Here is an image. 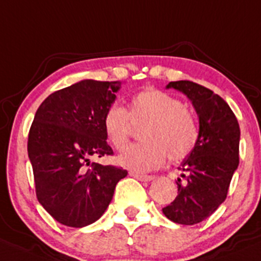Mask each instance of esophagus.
<instances>
[{
  "label": "esophagus",
  "instance_id": "1",
  "mask_svg": "<svg viewBox=\"0 0 261 261\" xmlns=\"http://www.w3.org/2000/svg\"><path fill=\"white\" fill-rule=\"evenodd\" d=\"M129 174L132 175L133 178H136V179L138 180H142V182H150V180L153 179L152 175H146V174H141V173H137V172H130Z\"/></svg>",
  "mask_w": 261,
  "mask_h": 261
}]
</instances>
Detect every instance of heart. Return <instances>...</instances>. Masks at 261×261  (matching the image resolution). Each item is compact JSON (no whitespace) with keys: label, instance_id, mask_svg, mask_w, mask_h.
Masks as SVG:
<instances>
[{"label":"heart","instance_id":"obj_1","mask_svg":"<svg viewBox=\"0 0 261 261\" xmlns=\"http://www.w3.org/2000/svg\"><path fill=\"white\" fill-rule=\"evenodd\" d=\"M130 120H145L138 132L143 141L126 147L118 158L119 165L132 172L156 169L168 155L172 161L185 160L197 145L195 116L179 98L168 92L156 88L138 92L130 100L129 114L119 103L109 106L103 115V130L116 150H121L128 142Z\"/></svg>","mask_w":261,"mask_h":261}]
</instances>
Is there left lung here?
<instances>
[{"label":"left lung","mask_w":261,"mask_h":261,"mask_svg":"<svg viewBox=\"0 0 261 261\" xmlns=\"http://www.w3.org/2000/svg\"><path fill=\"white\" fill-rule=\"evenodd\" d=\"M166 88L183 92L198 115V141L182 161L178 195L163 207L168 219L192 225L209 218L227 197L233 173L240 163V125L228 103L212 89L190 81L170 82Z\"/></svg>","instance_id":"obj_1"}]
</instances>
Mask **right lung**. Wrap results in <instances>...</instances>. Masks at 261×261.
<instances>
[{
    "label": "right lung",
    "mask_w": 261,
    "mask_h": 261,
    "mask_svg": "<svg viewBox=\"0 0 261 261\" xmlns=\"http://www.w3.org/2000/svg\"><path fill=\"white\" fill-rule=\"evenodd\" d=\"M119 88L120 82L81 81L51 93L34 115L28 155L37 198L66 227L100 219L116 183L128 174L123 168L91 163L92 158L113 155L102 120Z\"/></svg>",
    "instance_id": "right-lung-1"
}]
</instances>
